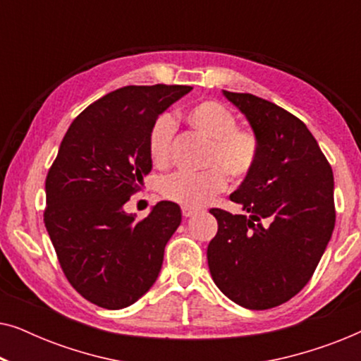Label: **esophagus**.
Returning a JSON list of instances; mask_svg holds the SVG:
<instances>
[{
  "label": "esophagus",
  "instance_id": "obj_1",
  "mask_svg": "<svg viewBox=\"0 0 361 361\" xmlns=\"http://www.w3.org/2000/svg\"><path fill=\"white\" fill-rule=\"evenodd\" d=\"M195 214H197V210L192 209V207H182V215H184L185 219H189V216L195 215Z\"/></svg>",
  "mask_w": 361,
  "mask_h": 361
}]
</instances>
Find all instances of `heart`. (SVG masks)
<instances>
[{"instance_id":"obj_1","label":"heart","mask_w":361,"mask_h":361,"mask_svg":"<svg viewBox=\"0 0 361 361\" xmlns=\"http://www.w3.org/2000/svg\"><path fill=\"white\" fill-rule=\"evenodd\" d=\"M185 121L202 136L210 140L204 166L209 169L199 174L176 172L159 180L161 194L184 207L199 209L226 187V177L233 182L243 180L255 169L259 154V142L253 133L236 128V118L219 102L197 103L185 111ZM176 123L162 113L151 125L147 135V152L154 164H166L171 157Z\"/></svg>"}]
</instances>
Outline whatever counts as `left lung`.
<instances>
[{
	"instance_id": "obj_1",
	"label": "left lung",
	"mask_w": 361,
	"mask_h": 361,
	"mask_svg": "<svg viewBox=\"0 0 361 361\" xmlns=\"http://www.w3.org/2000/svg\"><path fill=\"white\" fill-rule=\"evenodd\" d=\"M224 97L246 116L259 154L230 195L248 216L210 210L219 231L207 259L226 298L264 310L288 302L312 278L335 226L334 174L299 118L251 93Z\"/></svg>"
}]
</instances>
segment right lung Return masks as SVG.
<instances>
[{
	"label": "right lung",
	"mask_w": 361,
	"mask_h": 361,
	"mask_svg": "<svg viewBox=\"0 0 361 361\" xmlns=\"http://www.w3.org/2000/svg\"><path fill=\"white\" fill-rule=\"evenodd\" d=\"M187 85L123 87L72 121L46 179L44 224L63 274L78 294L125 309L156 283L180 207L162 200L145 220L125 204L152 169L151 125Z\"/></svg>",
	"instance_id": "right-lung-1"
}]
</instances>
